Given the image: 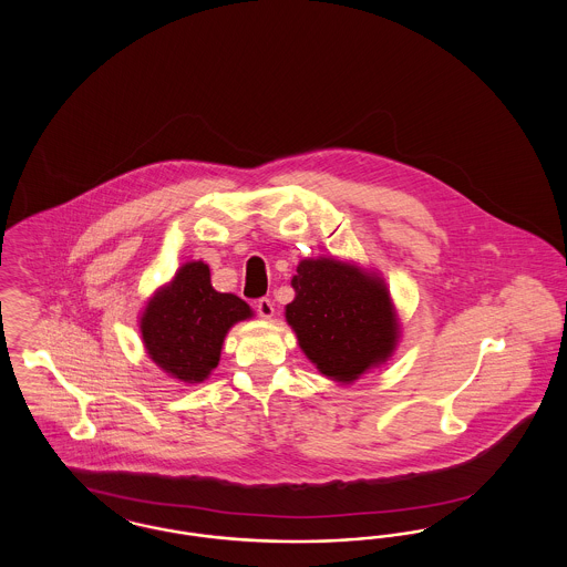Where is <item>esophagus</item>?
Masks as SVG:
<instances>
[{
  "mask_svg": "<svg viewBox=\"0 0 567 567\" xmlns=\"http://www.w3.org/2000/svg\"><path fill=\"white\" fill-rule=\"evenodd\" d=\"M255 310H257V315H259L261 319H271V317H274V303H271V299H268V297L257 299Z\"/></svg>",
  "mask_w": 567,
  "mask_h": 567,
  "instance_id": "34e87169",
  "label": "esophagus"
}]
</instances>
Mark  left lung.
<instances>
[{"mask_svg": "<svg viewBox=\"0 0 567 567\" xmlns=\"http://www.w3.org/2000/svg\"><path fill=\"white\" fill-rule=\"evenodd\" d=\"M296 299L285 317L317 370L352 382L384 363L400 324L384 280L338 259H303L291 280Z\"/></svg>", "mask_w": 567, "mask_h": 567, "instance_id": "8db88e82", "label": "left lung"}]
</instances>
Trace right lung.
Segmentation results:
<instances>
[{"mask_svg":"<svg viewBox=\"0 0 567 567\" xmlns=\"http://www.w3.org/2000/svg\"><path fill=\"white\" fill-rule=\"evenodd\" d=\"M252 317L234 293H218L204 261H189L148 299L140 331L148 357L165 374L204 382L218 365L227 331Z\"/></svg>","mask_w":567,"mask_h":567,"instance_id":"1","label":"right lung"}]
</instances>
